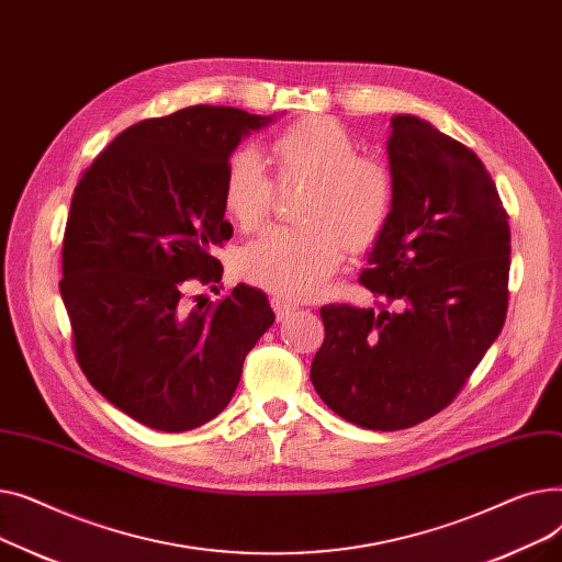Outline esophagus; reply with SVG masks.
<instances>
[{
  "label": "esophagus",
  "instance_id": "esophagus-1",
  "mask_svg": "<svg viewBox=\"0 0 562 562\" xmlns=\"http://www.w3.org/2000/svg\"><path fill=\"white\" fill-rule=\"evenodd\" d=\"M271 305H273V310H276L278 321H284V318H289L293 312H296V305L289 303V301H284V299H280V296H273Z\"/></svg>",
  "mask_w": 562,
  "mask_h": 562
}]
</instances>
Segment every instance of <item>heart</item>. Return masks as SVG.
Here are the masks:
<instances>
[{"label": "heart", "instance_id": "obj_1", "mask_svg": "<svg viewBox=\"0 0 562 562\" xmlns=\"http://www.w3.org/2000/svg\"><path fill=\"white\" fill-rule=\"evenodd\" d=\"M282 182L305 180L301 227H273L250 241L236 271L284 301L310 299L350 250L378 241L394 212V180L375 157H360L348 132L330 117H305L278 132L271 143ZM276 182L252 145L229 155L223 202L244 229H257L271 214Z\"/></svg>", "mask_w": 562, "mask_h": 562}]
</instances>
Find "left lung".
<instances>
[{
  "instance_id": "obj_1",
  "label": "left lung",
  "mask_w": 562,
  "mask_h": 562,
  "mask_svg": "<svg viewBox=\"0 0 562 562\" xmlns=\"http://www.w3.org/2000/svg\"><path fill=\"white\" fill-rule=\"evenodd\" d=\"M394 212L360 282L378 310L321 307L312 385L369 430L417 426L464 387L508 312L510 227L483 161L417 115L387 140Z\"/></svg>"
}]
</instances>
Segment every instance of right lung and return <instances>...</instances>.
<instances>
[{"label": "right lung", "mask_w": 562, "mask_h": 562, "mask_svg": "<svg viewBox=\"0 0 562 562\" xmlns=\"http://www.w3.org/2000/svg\"><path fill=\"white\" fill-rule=\"evenodd\" d=\"M271 121L210 104L150 117L115 136L75 189L61 280L75 356L147 428L182 432L218 417L273 326L266 293L248 284L218 303L184 299L191 280L221 282L212 250L232 236L225 164Z\"/></svg>", "instance_id": "add662e5"}]
</instances>
